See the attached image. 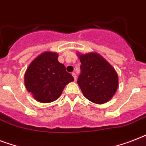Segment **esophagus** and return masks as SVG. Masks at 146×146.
<instances>
[{"mask_svg":"<svg viewBox=\"0 0 146 146\" xmlns=\"http://www.w3.org/2000/svg\"><path fill=\"white\" fill-rule=\"evenodd\" d=\"M72 76H73V78H74V80H76V75L75 73H72Z\"/></svg>","mask_w":146,"mask_h":146,"instance_id":"1","label":"esophagus"}]
</instances>
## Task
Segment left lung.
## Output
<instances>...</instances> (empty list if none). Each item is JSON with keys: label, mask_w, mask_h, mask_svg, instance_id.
<instances>
[{"label": "left lung", "mask_w": 146, "mask_h": 146, "mask_svg": "<svg viewBox=\"0 0 146 146\" xmlns=\"http://www.w3.org/2000/svg\"><path fill=\"white\" fill-rule=\"evenodd\" d=\"M76 54L81 62L77 83L83 96L95 104L108 102L118 88V76L114 68L98 53Z\"/></svg>", "instance_id": "1"}]
</instances>
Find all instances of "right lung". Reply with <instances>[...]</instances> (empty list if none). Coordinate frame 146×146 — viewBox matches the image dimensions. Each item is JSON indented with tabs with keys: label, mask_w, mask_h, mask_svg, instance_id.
Listing matches in <instances>:
<instances>
[{
	"label": "right lung",
	"mask_w": 146,
	"mask_h": 146,
	"mask_svg": "<svg viewBox=\"0 0 146 146\" xmlns=\"http://www.w3.org/2000/svg\"><path fill=\"white\" fill-rule=\"evenodd\" d=\"M58 54L44 51L35 57L26 69L24 81L29 92L37 102L49 103L60 96L64 87L74 81L58 60Z\"/></svg>",
	"instance_id": "add662e5"
}]
</instances>
